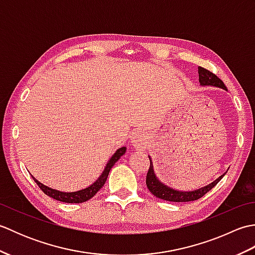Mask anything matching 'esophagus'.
I'll return each instance as SVG.
<instances>
[{
	"mask_svg": "<svg viewBox=\"0 0 255 255\" xmlns=\"http://www.w3.org/2000/svg\"><path fill=\"white\" fill-rule=\"evenodd\" d=\"M149 138L147 133L142 130H136L131 136V143L137 150H142L147 147Z\"/></svg>",
	"mask_w": 255,
	"mask_h": 255,
	"instance_id": "obj_1",
	"label": "esophagus"
}]
</instances>
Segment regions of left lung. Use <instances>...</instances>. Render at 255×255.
<instances>
[{
    "label": "left lung",
    "instance_id": "8db88e82",
    "mask_svg": "<svg viewBox=\"0 0 255 255\" xmlns=\"http://www.w3.org/2000/svg\"><path fill=\"white\" fill-rule=\"evenodd\" d=\"M198 77H199V83L202 86H214V88H219L227 91V88L225 83L221 81L217 75L211 73L208 70H206L202 67L198 68ZM149 156L150 160V167L147 173V186L149 191L152 193L155 197L160 199L167 200V202H174V203H183V202H193V200H196L200 197H203L204 195L209 192L211 188L217 185V183L225 176L226 173L223 175H220L217 180L211 182L208 185L204 187H200L198 189H194V191H178V189L173 188L169 185H166L162 181H160L158 176H156L154 169H153V163L151 156Z\"/></svg>",
    "mask_w": 255,
    "mask_h": 255
}]
</instances>
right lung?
Listing matches in <instances>:
<instances>
[{
    "mask_svg": "<svg viewBox=\"0 0 255 255\" xmlns=\"http://www.w3.org/2000/svg\"><path fill=\"white\" fill-rule=\"evenodd\" d=\"M126 150H127L126 147H122V148L117 149L115 151V153H114L110 158V160L107 161L104 170H103V172L101 173V175L96 178V181H94V183H92L91 185H89L88 187L79 189V191H75V192L58 191V189H56V188H52V187L45 185V184H42L41 182L38 181L35 176L31 175V177L34 178V181L37 183V185L40 187L41 191L53 199L59 200V202L69 203V204L83 203V202H86V200L91 199L103 186H104V184L107 180V176H108V174H110V171L113 167V165L115 164L119 159H121L122 155L125 154Z\"/></svg>",
    "mask_w": 255,
    "mask_h": 255,
    "instance_id": "right-lung-1",
    "label": "right lung"
}]
</instances>
